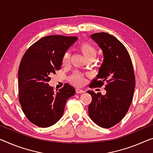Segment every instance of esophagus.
Listing matches in <instances>:
<instances>
[{
  "instance_id": "34e87169",
  "label": "esophagus",
  "mask_w": 153,
  "mask_h": 153,
  "mask_svg": "<svg viewBox=\"0 0 153 153\" xmlns=\"http://www.w3.org/2000/svg\"><path fill=\"white\" fill-rule=\"evenodd\" d=\"M76 93H84L85 91H84V90L81 89V88H76Z\"/></svg>"
}]
</instances>
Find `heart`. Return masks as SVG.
Instances as JSON below:
<instances>
[{"label": "heart", "instance_id": "obj_1", "mask_svg": "<svg viewBox=\"0 0 153 153\" xmlns=\"http://www.w3.org/2000/svg\"><path fill=\"white\" fill-rule=\"evenodd\" d=\"M79 49L86 60L90 58L95 59L96 56V49L92 45L88 42H82L79 45ZM71 54L69 51H67L64 54L62 58V64L64 65H67L69 63ZM71 82L77 86H80L84 82V77L78 73H76L74 75L71 77Z\"/></svg>", "mask_w": 153, "mask_h": 153}]
</instances>
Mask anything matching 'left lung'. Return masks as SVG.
<instances>
[{"label": "left lung", "instance_id": "1", "mask_svg": "<svg viewBox=\"0 0 153 153\" xmlns=\"http://www.w3.org/2000/svg\"><path fill=\"white\" fill-rule=\"evenodd\" d=\"M91 38L102 50L104 60L90 87L107 84L104 95L87 91L92 97L88 115L97 125L109 128L124 118L132 102L135 87L133 64L126 47L115 36L102 32Z\"/></svg>", "mask_w": 153, "mask_h": 153}]
</instances>
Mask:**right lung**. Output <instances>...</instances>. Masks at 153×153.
Segmentation results:
<instances>
[{"mask_svg":"<svg viewBox=\"0 0 153 153\" xmlns=\"http://www.w3.org/2000/svg\"><path fill=\"white\" fill-rule=\"evenodd\" d=\"M77 40L75 36H48L31 45L22 57L18 69L19 102L27 119L36 126L56 124L67 100L76 93L69 84L54 92L48 83L51 75L61 69L64 54Z\"/></svg>","mask_w":153,"mask_h":153,"instance_id":"right-lung-1","label":"right lung"}]
</instances>
